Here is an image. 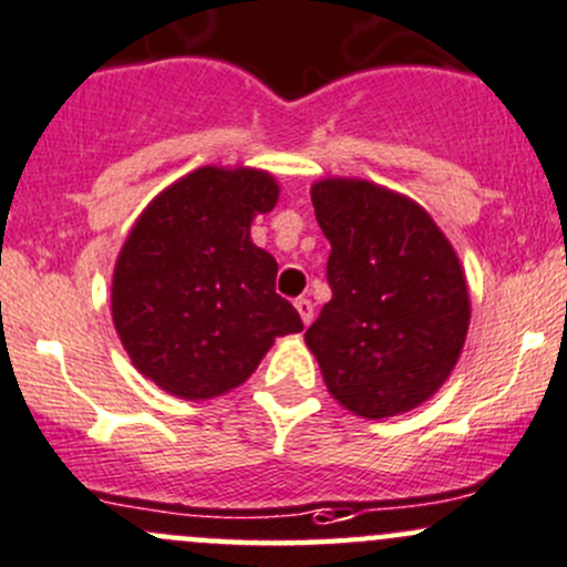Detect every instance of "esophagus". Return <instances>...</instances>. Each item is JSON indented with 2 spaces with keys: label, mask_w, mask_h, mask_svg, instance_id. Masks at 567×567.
Listing matches in <instances>:
<instances>
[{
  "label": "esophagus",
  "mask_w": 567,
  "mask_h": 567,
  "mask_svg": "<svg viewBox=\"0 0 567 567\" xmlns=\"http://www.w3.org/2000/svg\"><path fill=\"white\" fill-rule=\"evenodd\" d=\"M293 303H296V309H299V315H301L303 326L312 323V318H315V307H312V301L303 299V296H301V299H296Z\"/></svg>",
  "instance_id": "obj_1"
}]
</instances>
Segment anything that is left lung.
<instances>
[{"label": "left lung", "mask_w": 567, "mask_h": 567, "mask_svg": "<svg viewBox=\"0 0 567 567\" xmlns=\"http://www.w3.org/2000/svg\"><path fill=\"white\" fill-rule=\"evenodd\" d=\"M331 244V301L303 339L331 396L363 419L426 402L462 353L467 282L449 238L404 195L326 178L312 187Z\"/></svg>", "instance_id": "obj_1"}]
</instances>
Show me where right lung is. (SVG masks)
Instances as JSON below:
<instances>
[{"mask_svg":"<svg viewBox=\"0 0 567 567\" xmlns=\"http://www.w3.org/2000/svg\"><path fill=\"white\" fill-rule=\"evenodd\" d=\"M277 195L264 171L206 165L159 193L130 230L113 271V326L163 391L219 396L258 369L274 339L303 329L274 290L277 260L249 238Z\"/></svg>","mask_w":567,"mask_h":567,"instance_id":"add662e5","label":"right lung"}]
</instances>
